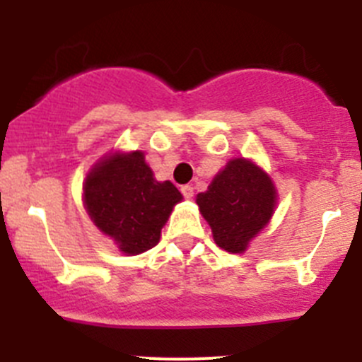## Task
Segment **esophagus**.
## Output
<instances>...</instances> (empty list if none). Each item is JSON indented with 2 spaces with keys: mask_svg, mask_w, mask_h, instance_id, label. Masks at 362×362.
I'll return each instance as SVG.
<instances>
[{
  "mask_svg": "<svg viewBox=\"0 0 362 362\" xmlns=\"http://www.w3.org/2000/svg\"><path fill=\"white\" fill-rule=\"evenodd\" d=\"M180 191H182V194H184L185 199H192V196H194V187H192V185H184Z\"/></svg>",
  "mask_w": 362,
  "mask_h": 362,
  "instance_id": "obj_1",
  "label": "esophagus"
}]
</instances>
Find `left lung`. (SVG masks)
Listing matches in <instances>:
<instances>
[{"instance_id":"left-lung-1","label":"left lung","mask_w":362,"mask_h":362,"mask_svg":"<svg viewBox=\"0 0 362 362\" xmlns=\"http://www.w3.org/2000/svg\"><path fill=\"white\" fill-rule=\"evenodd\" d=\"M276 189L272 177L254 160L235 158L196 196L210 224L215 243L231 254H243L275 214Z\"/></svg>"}]
</instances>
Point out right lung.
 Here are the masks:
<instances>
[{
  "instance_id": "1",
  "label": "right lung",
  "mask_w": 362,
  "mask_h": 362,
  "mask_svg": "<svg viewBox=\"0 0 362 362\" xmlns=\"http://www.w3.org/2000/svg\"><path fill=\"white\" fill-rule=\"evenodd\" d=\"M83 206L122 254L138 255L159 243L160 229L182 194L170 180H156L141 151L112 152L83 180Z\"/></svg>"
}]
</instances>
